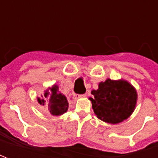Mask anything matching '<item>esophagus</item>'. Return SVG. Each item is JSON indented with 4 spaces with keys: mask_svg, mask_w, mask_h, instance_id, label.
<instances>
[{
    "mask_svg": "<svg viewBox=\"0 0 158 158\" xmlns=\"http://www.w3.org/2000/svg\"><path fill=\"white\" fill-rule=\"evenodd\" d=\"M85 97H86V94H83V95H73V99L75 101V100L79 99V98H85Z\"/></svg>",
    "mask_w": 158,
    "mask_h": 158,
    "instance_id": "34e87169",
    "label": "esophagus"
}]
</instances>
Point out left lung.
I'll list each match as a JSON object with an SVG mask.
<instances>
[{"label": "left lung", "mask_w": 158, "mask_h": 158, "mask_svg": "<svg viewBox=\"0 0 158 158\" xmlns=\"http://www.w3.org/2000/svg\"><path fill=\"white\" fill-rule=\"evenodd\" d=\"M89 100L96 116L104 122L116 124L131 116L135 109L136 89L125 79H106L91 91Z\"/></svg>", "instance_id": "8db88e82"}]
</instances>
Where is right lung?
<instances>
[{"instance_id": "obj_1", "label": "right lung", "mask_w": 158, "mask_h": 158, "mask_svg": "<svg viewBox=\"0 0 158 158\" xmlns=\"http://www.w3.org/2000/svg\"><path fill=\"white\" fill-rule=\"evenodd\" d=\"M37 101L42 106H47L50 113L53 116H60L67 113L69 109V102L62 93L59 90V86L54 84L49 89L45 90L41 97Z\"/></svg>"}]
</instances>
